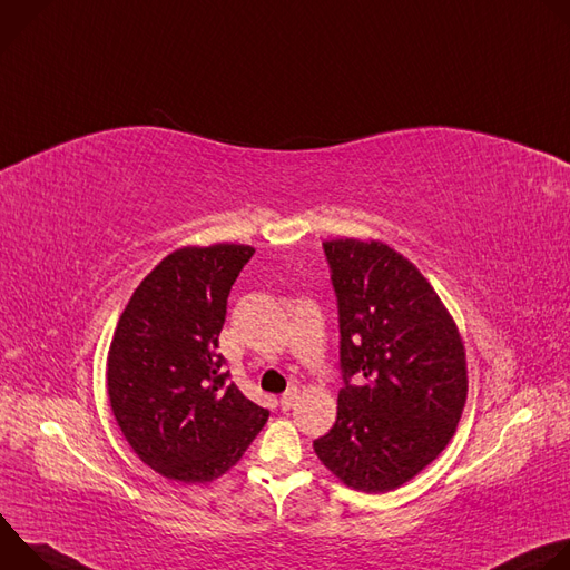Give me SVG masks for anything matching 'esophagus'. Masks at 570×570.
<instances>
[{"mask_svg": "<svg viewBox=\"0 0 570 570\" xmlns=\"http://www.w3.org/2000/svg\"><path fill=\"white\" fill-rule=\"evenodd\" d=\"M295 401H297V387H288V390L282 394V399H279L282 411H291L293 405H295Z\"/></svg>", "mask_w": 570, "mask_h": 570, "instance_id": "obj_1", "label": "esophagus"}]
</instances>
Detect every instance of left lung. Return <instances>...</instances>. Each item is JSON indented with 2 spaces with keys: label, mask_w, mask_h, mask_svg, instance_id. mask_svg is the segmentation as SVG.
<instances>
[{
  "label": "left lung",
  "mask_w": 570,
  "mask_h": 570,
  "mask_svg": "<svg viewBox=\"0 0 570 570\" xmlns=\"http://www.w3.org/2000/svg\"><path fill=\"white\" fill-rule=\"evenodd\" d=\"M338 304V417L313 440L322 464L358 492L409 482L455 433L464 347L433 286L379 240L322 243Z\"/></svg>",
  "instance_id": "1"
}]
</instances>
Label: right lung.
I'll use <instances>...</instances> for the list:
<instances>
[{
	"label": "right lung",
	"instance_id": "obj_1",
	"mask_svg": "<svg viewBox=\"0 0 570 570\" xmlns=\"http://www.w3.org/2000/svg\"><path fill=\"white\" fill-rule=\"evenodd\" d=\"M250 246L161 259L137 286L108 352V396L132 451L157 473L209 482L234 466L268 409L243 396L218 354L227 297Z\"/></svg>",
	"mask_w": 570,
	"mask_h": 570
}]
</instances>
